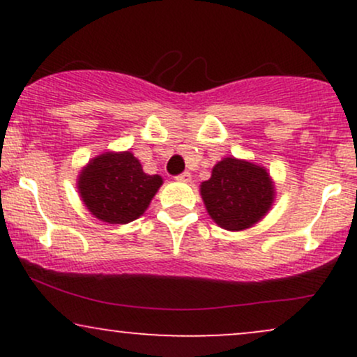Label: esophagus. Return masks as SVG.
<instances>
[{
  "instance_id": "1",
  "label": "esophagus",
  "mask_w": 357,
  "mask_h": 357,
  "mask_svg": "<svg viewBox=\"0 0 357 357\" xmlns=\"http://www.w3.org/2000/svg\"><path fill=\"white\" fill-rule=\"evenodd\" d=\"M176 179H178V181H183V183H190L191 181V173L184 171V173H181L179 176H176Z\"/></svg>"
}]
</instances>
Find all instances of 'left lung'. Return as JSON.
<instances>
[{
	"label": "left lung",
	"mask_w": 357,
	"mask_h": 357,
	"mask_svg": "<svg viewBox=\"0 0 357 357\" xmlns=\"http://www.w3.org/2000/svg\"><path fill=\"white\" fill-rule=\"evenodd\" d=\"M208 215L228 231L247 230L258 223L275 198L267 169L243 159L225 158L199 186Z\"/></svg>",
	"instance_id": "1"
}]
</instances>
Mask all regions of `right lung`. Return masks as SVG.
Here are the masks:
<instances>
[{
    "label": "right lung",
    "instance_id": "add662e5",
    "mask_svg": "<svg viewBox=\"0 0 357 357\" xmlns=\"http://www.w3.org/2000/svg\"><path fill=\"white\" fill-rule=\"evenodd\" d=\"M79 192L87 210L110 225L137 220L162 184L158 174H146L132 153H104L82 169Z\"/></svg>",
    "mask_w": 357,
    "mask_h": 357
}]
</instances>
